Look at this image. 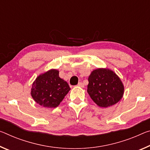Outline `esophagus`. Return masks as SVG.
<instances>
[{
  "label": "esophagus",
  "mask_w": 150,
  "mask_h": 150,
  "mask_svg": "<svg viewBox=\"0 0 150 150\" xmlns=\"http://www.w3.org/2000/svg\"><path fill=\"white\" fill-rule=\"evenodd\" d=\"M78 86H79V87H84V84L82 82H79V83H78Z\"/></svg>",
  "instance_id": "esophagus-1"
}]
</instances>
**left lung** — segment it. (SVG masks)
I'll use <instances>...</instances> for the list:
<instances>
[{
	"label": "left lung",
	"instance_id": "1",
	"mask_svg": "<svg viewBox=\"0 0 150 150\" xmlns=\"http://www.w3.org/2000/svg\"><path fill=\"white\" fill-rule=\"evenodd\" d=\"M88 81V93L98 106L108 108L122 98L124 87L120 77L111 70L97 69L93 71Z\"/></svg>",
	"mask_w": 150,
	"mask_h": 150
}]
</instances>
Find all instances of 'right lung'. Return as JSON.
Wrapping results in <instances>:
<instances>
[{
    "instance_id": "obj_1",
    "label": "right lung",
    "mask_w": 150,
    "mask_h": 150,
    "mask_svg": "<svg viewBox=\"0 0 150 150\" xmlns=\"http://www.w3.org/2000/svg\"><path fill=\"white\" fill-rule=\"evenodd\" d=\"M70 89L67 83L59 77V71L51 69L40 75L35 81L31 96L40 105L54 108L60 104Z\"/></svg>"
}]
</instances>
